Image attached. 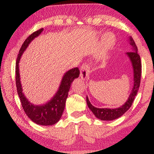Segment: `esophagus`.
Listing matches in <instances>:
<instances>
[{"label": "esophagus", "instance_id": "obj_1", "mask_svg": "<svg viewBox=\"0 0 154 154\" xmlns=\"http://www.w3.org/2000/svg\"><path fill=\"white\" fill-rule=\"evenodd\" d=\"M90 72V66L88 64H83L81 68H80V77L82 79H86L89 77Z\"/></svg>", "mask_w": 154, "mask_h": 154}]
</instances>
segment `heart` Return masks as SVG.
<instances>
[{"mask_svg": "<svg viewBox=\"0 0 154 154\" xmlns=\"http://www.w3.org/2000/svg\"><path fill=\"white\" fill-rule=\"evenodd\" d=\"M110 38L112 39V42H108V45H106L107 47H109V46H110L112 45H113V44L114 43V36L113 34L111 33H108L105 34L103 36V40H106L107 38Z\"/></svg>", "mask_w": 154, "mask_h": 154, "instance_id": "b5f03b06", "label": "heart"}]
</instances>
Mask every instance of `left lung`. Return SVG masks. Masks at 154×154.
<instances>
[{
  "mask_svg": "<svg viewBox=\"0 0 154 154\" xmlns=\"http://www.w3.org/2000/svg\"><path fill=\"white\" fill-rule=\"evenodd\" d=\"M130 45L132 48V51L131 52L126 53V54L131 60L132 67L134 70V87L131 90V92L129 97L127 101L121 106L120 108L115 109L110 108H95L90 103L88 97H86V101L88 108L92 112V113L94 114V116L97 119H100L101 121H112L114 119H116L121 117L123 114L128 110L129 108L131 106L134 98H135L136 94H137L138 90L140 87V77L141 72H142V65H141L140 57L139 55L138 52V48L136 46L135 42L133 40V38L130 37Z\"/></svg>",
  "mask_w": 154,
  "mask_h": 154,
  "instance_id": "1",
  "label": "left lung"
}]
</instances>
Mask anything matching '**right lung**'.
Wrapping results in <instances>:
<instances>
[{
  "mask_svg": "<svg viewBox=\"0 0 154 154\" xmlns=\"http://www.w3.org/2000/svg\"><path fill=\"white\" fill-rule=\"evenodd\" d=\"M43 28L31 33L26 39L22 45L16 64V84L18 96L20 97L22 106L26 115L34 123L41 125H52L58 121L62 116L65 108L66 101L68 97L70 85L73 80L79 77V70L78 67L72 68L65 73L57 93L48 103L42 106H35L30 103L23 93L20 73H19V62L20 57L30 42L42 32Z\"/></svg>",
  "mask_w": 154,
  "mask_h": 154,
  "instance_id": "right-lung-1",
  "label": "right lung"
}]
</instances>
